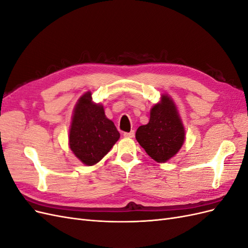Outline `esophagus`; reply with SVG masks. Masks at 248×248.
Masks as SVG:
<instances>
[{"label": "esophagus", "mask_w": 248, "mask_h": 248, "mask_svg": "<svg viewBox=\"0 0 248 248\" xmlns=\"http://www.w3.org/2000/svg\"><path fill=\"white\" fill-rule=\"evenodd\" d=\"M123 136L125 137V138H133L134 137V131L133 130H131L130 132H124V134Z\"/></svg>", "instance_id": "esophagus-1"}]
</instances>
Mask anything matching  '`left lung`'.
I'll return each instance as SVG.
<instances>
[{"label": "left lung", "mask_w": 248, "mask_h": 248, "mask_svg": "<svg viewBox=\"0 0 248 248\" xmlns=\"http://www.w3.org/2000/svg\"><path fill=\"white\" fill-rule=\"evenodd\" d=\"M136 139L158 163L169 161L180 151L185 140V128L176 103L169 94H162L159 102L151 108L149 123L139 127Z\"/></svg>", "instance_id": "8db88e82"}]
</instances>
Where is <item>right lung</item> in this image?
<instances>
[{
    "mask_svg": "<svg viewBox=\"0 0 248 248\" xmlns=\"http://www.w3.org/2000/svg\"><path fill=\"white\" fill-rule=\"evenodd\" d=\"M120 133L108 119L101 103L92 99V93L82 94L73 108L68 145L73 154L86 166L98 163L117 140Z\"/></svg>",
    "mask_w": 248,
    "mask_h": 248,
    "instance_id": "1",
    "label": "right lung"
}]
</instances>
